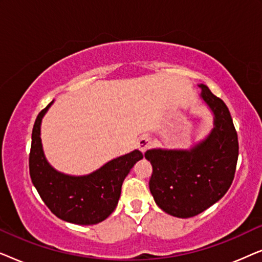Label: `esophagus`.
<instances>
[{"label": "esophagus", "mask_w": 262, "mask_h": 262, "mask_svg": "<svg viewBox=\"0 0 262 262\" xmlns=\"http://www.w3.org/2000/svg\"><path fill=\"white\" fill-rule=\"evenodd\" d=\"M151 146V141L149 137H141L137 142V148L141 150V152L144 154Z\"/></svg>", "instance_id": "esophagus-1"}]
</instances>
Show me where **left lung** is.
I'll return each instance as SVG.
<instances>
[{
    "label": "left lung",
    "mask_w": 262,
    "mask_h": 262,
    "mask_svg": "<svg viewBox=\"0 0 262 262\" xmlns=\"http://www.w3.org/2000/svg\"><path fill=\"white\" fill-rule=\"evenodd\" d=\"M199 99L212 114V128L188 149H149L150 192L170 216L189 218L217 203L230 187L238 157L237 134L228 107L200 83Z\"/></svg>",
    "instance_id": "8db88e82"
}]
</instances>
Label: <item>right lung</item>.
Here are the masks:
<instances>
[{
    "label": "right lung",
    "mask_w": 262,
    "mask_h": 262,
    "mask_svg": "<svg viewBox=\"0 0 262 262\" xmlns=\"http://www.w3.org/2000/svg\"><path fill=\"white\" fill-rule=\"evenodd\" d=\"M53 102L55 100L38 114L32 131V182L46 206L62 221L78 225L98 224L117 207L124 179L143 155L139 150H134L85 175L57 170L46 159L40 137L42 118Z\"/></svg>",
    "instance_id": "1"
}]
</instances>
